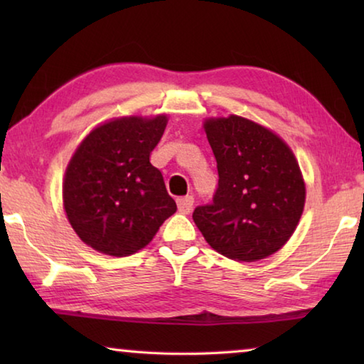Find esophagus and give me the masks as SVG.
<instances>
[{
  "label": "esophagus",
  "mask_w": 364,
  "mask_h": 364,
  "mask_svg": "<svg viewBox=\"0 0 364 364\" xmlns=\"http://www.w3.org/2000/svg\"><path fill=\"white\" fill-rule=\"evenodd\" d=\"M176 204H178V210L186 215L191 212V208H193V205H194V197L193 196L180 197V199L176 200Z\"/></svg>",
  "instance_id": "34e87169"
}]
</instances>
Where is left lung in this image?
I'll return each instance as SVG.
<instances>
[{"mask_svg":"<svg viewBox=\"0 0 364 364\" xmlns=\"http://www.w3.org/2000/svg\"><path fill=\"white\" fill-rule=\"evenodd\" d=\"M217 159L218 188L212 204L193 220L218 254L255 262L279 250L292 236L305 205L297 160L281 138L242 117L204 123Z\"/></svg>","mask_w":364,"mask_h":364,"instance_id":"1","label":"left lung"}]
</instances>
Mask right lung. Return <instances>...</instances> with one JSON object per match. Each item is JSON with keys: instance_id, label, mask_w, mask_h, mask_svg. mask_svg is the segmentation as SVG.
<instances>
[{"instance_id": "add662e5", "label": "right lung", "mask_w": 364, "mask_h": 364, "mask_svg": "<svg viewBox=\"0 0 364 364\" xmlns=\"http://www.w3.org/2000/svg\"><path fill=\"white\" fill-rule=\"evenodd\" d=\"M167 117H123L91 132L64 178V207L78 237L97 252L132 255L152 241L176 202L149 162Z\"/></svg>"}]
</instances>
